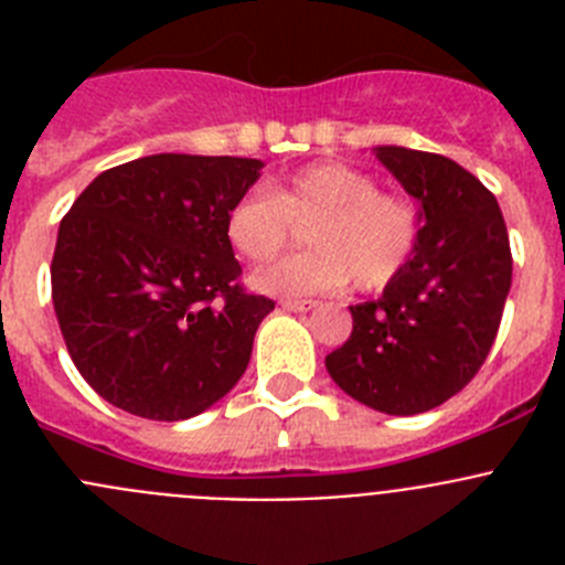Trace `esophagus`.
I'll return each mask as SVG.
<instances>
[{"instance_id": "1", "label": "esophagus", "mask_w": 565, "mask_h": 565, "mask_svg": "<svg viewBox=\"0 0 565 565\" xmlns=\"http://www.w3.org/2000/svg\"><path fill=\"white\" fill-rule=\"evenodd\" d=\"M317 306H319L317 299H282V308H286V311H294V313H308V311H313Z\"/></svg>"}]
</instances>
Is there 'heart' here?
Wrapping results in <instances>:
<instances>
[{
	"label": "heart",
	"mask_w": 565,
	"mask_h": 565,
	"mask_svg": "<svg viewBox=\"0 0 565 565\" xmlns=\"http://www.w3.org/2000/svg\"><path fill=\"white\" fill-rule=\"evenodd\" d=\"M313 252L279 263L254 282L268 294L299 297L356 282L379 291L402 274L418 243V214L411 201L379 192L371 174L348 163H311L268 189H252L232 203L226 237L252 266H268L286 252L294 226Z\"/></svg>",
	"instance_id": "heart-1"
}]
</instances>
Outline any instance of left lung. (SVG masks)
I'll use <instances>...</instances> for the list:
<instances>
[{
    "instance_id": "8db88e82",
    "label": "left lung",
    "mask_w": 565,
    "mask_h": 565,
    "mask_svg": "<svg viewBox=\"0 0 565 565\" xmlns=\"http://www.w3.org/2000/svg\"><path fill=\"white\" fill-rule=\"evenodd\" d=\"M418 201V243L382 297L351 306V339L326 356L333 382L387 416L427 413L467 387L487 359L512 286L495 194L444 154L376 147Z\"/></svg>"
}]
</instances>
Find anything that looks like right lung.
Returning a JSON list of instances; mask_svg holds the SVG:
<instances>
[{"label": "right lung", "instance_id": "obj_1", "mask_svg": "<svg viewBox=\"0 0 565 565\" xmlns=\"http://www.w3.org/2000/svg\"><path fill=\"white\" fill-rule=\"evenodd\" d=\"M263 167L147 154L98 174L64 214L53 308L70 359L109 404L183 422L246 373L274 302L239 288L226 214Z\"/></svg>", "mask_w": 565, "mask_h": 565}]
</instances>
